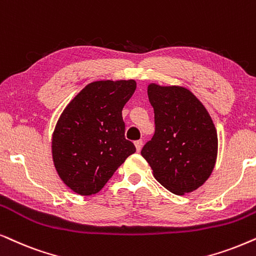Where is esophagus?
Segmentation results:
<instances>
[{"label":"esophagus","mask_w":256,"mask_h":256,"mask_svg":"<svg viewBox=\"0 0 256 256\" xmlns=\"http://www.w3.org/2000/svg\"><path fill=\"white\" fill-rule=\"evenodd\" d=\"M134 146H136V150H137V152H140V150L142 148V140L134 142Z\"/></svg>","instance_id":"1"}]
</instances>
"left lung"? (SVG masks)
Here are the masks:
<instances>
[{
  "instance_id": "8db88e82",
  "label": "left lung",
  "mask_w": 256,
  "mask_h": 256,
  "mask_svg": "<svg viewBox=\"0 0 256 256\" xmlns=\"http://www.w3.org/2000/svg\"><path fill=\"white\" fill-rule=\"evenodd\" d=\"M154 110L156 132L142 150L153 176L176 196L193 192L212 174L218 156V134L208 111L188 88L148 86Z\"/></svg>"
}]
</instances>
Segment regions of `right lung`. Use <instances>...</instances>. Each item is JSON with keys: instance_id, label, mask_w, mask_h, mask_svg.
<instances>
[{"instance_id": "1", "label": "right lung", "mask_w": 256, "mask_h": 256, "mask_svg": "<svg viewBox=\"0 0 256 256\" xmlns=\"http://www.w3.org/2000/svg\"><path fill=\"white\" fill-rule=\"evenodd\" d=\"M137 83L97 80L88 84L60 114L51 139L57 174L80 196L103 188L119 166L136 152L125 139L122 110Z\"/></svg>"}]
</instances>
